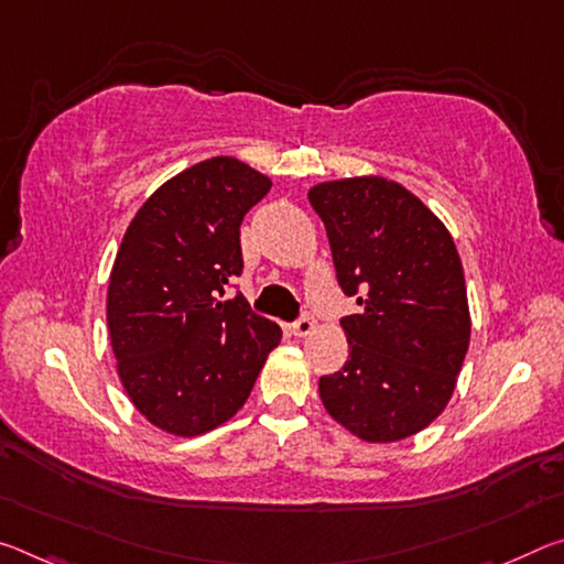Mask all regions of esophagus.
Instances as JSON below:
<instances>
[{"label": "esophagus", "instance_id": "34e87169", "mask_svg": "<svg viewBox=\"0 0 564 564\" xmlns=\"http://www.w3.org/2000/svg\"><path fill=\"white\" fill-rule=\"evenodd\" d=\"M314 328H316V321L311 314H303V316L293 321V334H296V336H308Z\"/></svg>", "mask_w": 564, "mask_h": 564}]
</instances>
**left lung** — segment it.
<instances>
[{
	"instance_id": "obj_1",
	"label": "left lung",
	"mask_w": 564,
	"mask_h": 564,
	"mask_svg": "<svg viewBox=\"0 0 564 564\" xmlns=\"http://www.w3.org/2000/svg\"><path fill=\"white\" fill-rule=\"evenodd\" d=\"M308 200L324 220L348 361L318 379L330 416L364 442L422 432L449 401L469 348L457 246L426 205L387 177L321 183Z\"/></svg>"
}]
</instances>
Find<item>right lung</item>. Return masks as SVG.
<instances>
[{
    "label": "right lung",
    "mask_w": 564,
    "mask_h": 564,
    "mask_svg": "<svg viewBox=\"0 0 564 564\" xmlns=\"http://www.w3.org/2000/svg\"><path fill=\"white\" fill-rule=\"evenodd\" d=\"M271 181L210 158L150 195L115 258L107 326L124 391L150 424L205 434L246 404L281 328L220 301L243 273L240 223Z\"/></svg>",
    "instance_id": "add662e5"
}]
</instances>
